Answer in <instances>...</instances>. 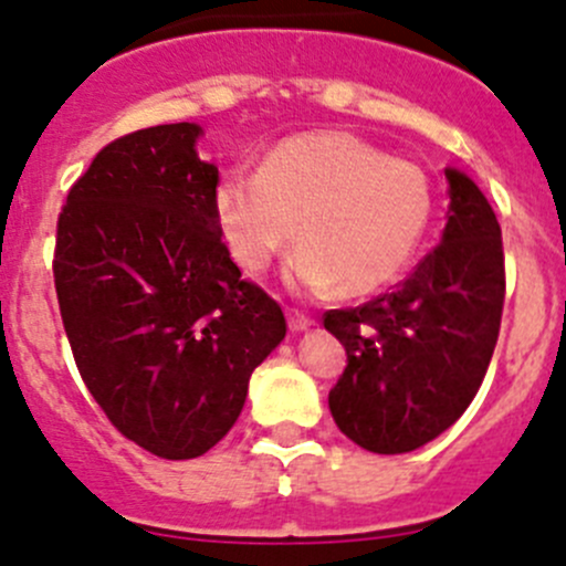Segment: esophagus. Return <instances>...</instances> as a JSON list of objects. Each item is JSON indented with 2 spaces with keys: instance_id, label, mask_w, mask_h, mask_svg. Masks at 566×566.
I'll list each match as a JSON object with an SVG mask.
<instances>
[{
  "instance_id": "obj_1",
  "label": "esophagus",
  "mask_w": 566,
  "mask_h": 566,
  "mask_svg": "<svg viewBox=\"0 0 566 566\" xmlns=\"http://www.w3.org/2000/svg\"><path fill=\"white\" fill-rule=\"evenodd\" d=\"M312 323H315V319H312L310 315H304L301 310H287V325H290V331H293V334H298V331H306Z\"/></svg>"
}]
</instances>
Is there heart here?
Segmentation results:
<instances>
[{"label":"heart","mask_w":566,"mask_h":566,"mask_svg":"<svg viewBox=\"0 0 566 566\" xmlns=\"http://www.w3.org/2000/svg\"><path fill=\"white\" fill-rule=\"evenodd\" d=\"M241 268L260 273L298 241V290L369 295L397 282L430 230L436 191L424 169L345 130L279 142L256 172L232 169L213 197Z\"/></svg>","instance_id":"b5f03b06"}]
</instances>
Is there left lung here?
I'll return each mask as SVG.
<instances>
[{"label":"left lung","mask_w":566,"mask_h":566,"mask_svg":"<svg viewBox=\"0 0 566 566\" xmlns=\"http://www.w3.org/2000/svg\"><path fill=\"white\" fill-rule=\"evenodd\" d=\"M449 177V221L394 293L323 315L347 367L328 408L375 454L424 447L454 424L482 386L499 342L506 271L501 227L476 182Z\"/></svg>","instance_id":"obj_1"}]
</instances>
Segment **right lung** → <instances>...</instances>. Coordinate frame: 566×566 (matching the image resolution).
Wrapping results in <instances>:
<instances>
[{
  "label": "right lung",
  "mask_w": 566,
  "mask_h": 566,
  "mask_svg": "<svg viewBox=\"0 0 566 566\" xmlns=\"http://www.w3.org/2000/svg\"><path fill=\"white\" fill-rule=\"evenodd\" d=\"M199 125L108 142L56 219L54 287L73 361L106 419L164 460L213 449L249 378L284 339V312L221 241L219 169Z\"/></svg>",
  "instance_id": "right-lung-1"
}]
</instances>
